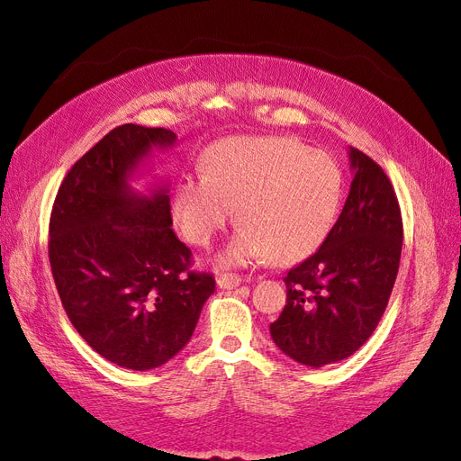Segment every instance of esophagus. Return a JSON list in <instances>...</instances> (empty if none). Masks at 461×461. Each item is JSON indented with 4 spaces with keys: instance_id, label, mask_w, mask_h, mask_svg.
Masks as SVG:
<instances>
[{
    "instance_id": "esophagus-1",
    "label": "esophagus",
    "mask_w": 461,
    "mask_h": 461,
    "mask_svg": "<svg viewBox=\"0 0 461 461\" xmlns=\"http://www.w3.org/2000/svg\"><path fill=\"white\" fill-rule=\"evenodd\" d=\"M241 285V278L238 275H220L218 276V286L223 290H233Z\"/></svg>"
}]
</instances>
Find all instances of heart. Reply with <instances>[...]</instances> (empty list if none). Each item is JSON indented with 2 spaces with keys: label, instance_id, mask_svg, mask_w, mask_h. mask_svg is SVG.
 Segmentation results:
<instances>
[{
  "label": "heart",
  "instance_id": "obj_1",
  "mask_svg": "<svg viewBox=\"0 0 461 461\" xmlns=\"http://www.w3.org/2000/svg\"><path fill=\"white\" fill-rule=\"evenodd\" d=\"M343 200V173L323 151L292 138H230L210 149L206 169L185 173L173 193V218L185 238L206 247L233 220L220 265L261 258L292 263L312 255L331 231Z\"/></svg>",
  "mask_w": 461,
  "mask_h": 461
}]
</instances>
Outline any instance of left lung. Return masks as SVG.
<instances>
[{"label":"left lung","mask_w":461,"mask_h":461,"mask_svg":"<svg viewBox=\"0 0 461 461\" xmlns=\"http://www.w3.org/2000/svg\"><path fill=\"white\" fill-rule=\"evenodd\" d=\"M352 183L343 212L312 257L285 276L286 305L270 323L275 345L303 366L348 358L370 339L397 278L403 221L392 183L348 148Z\"/></svg>","instance_id":"1"}]
</instances>
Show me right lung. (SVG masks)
Instances as JSON below:
<instances>
[{"mask_svg":"<svg viewBox=\"0 0 461 461\" xmlns=\"http://www.w3.org/2000/svg\"><path fill=\"white\" fill-rule=\"evenodd\" d=\"M167 128L122 124L97 141L58 188L49 258L76 331L103 358L146 372L191 340L212 275L191 273V249L171 230L167 183L146 194L130 181Z\"/></svg>","mask_w":461,"mask_h":461,"instance_id":"right-lung-1","label":"right lung"}]
</instances>
